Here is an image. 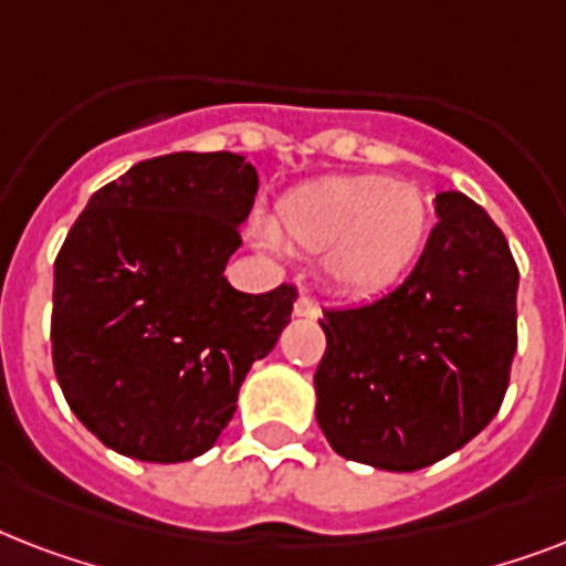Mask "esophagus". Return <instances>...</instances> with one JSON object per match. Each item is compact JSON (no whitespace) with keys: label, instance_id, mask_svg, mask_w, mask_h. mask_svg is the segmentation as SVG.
Listing matches in <instances>:
<instances>
[{"label":"esophagus","instance_id":"esophagus-1","mask_svg":"<svg viewBox=\"0 0 566 566\" xmlns=\"http://www.w3.org/2000/svg\"><path fill=\"white\" fill-rule=\"evenodd\" d=\"M293 314L305 319H317L319 317V302L311 300V296H300L296 305H293Z\"/></svg>","mask_w":566,"mask_h":566}]
</instances>
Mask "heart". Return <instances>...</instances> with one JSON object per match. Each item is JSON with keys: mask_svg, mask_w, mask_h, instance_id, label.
I'll use <instances>...</instances> for the list:
<instances>
[{"mask_svg": "<svg viewBox=\"0 0 566 566\" xmlns=\"http://www.w3.org/2000/svg\"><path fill=\"white\" fill-rule=\"evenodd\" d=\"M273 229L296 247L323 252L335 287L376 296L417 264L429 234V205L408 181L332 176L284 196Z\"/></svg>", "mask_w": 566, "mask_h": 566, "instance_id": "heart-1", "label": "heart"}]
</instances>
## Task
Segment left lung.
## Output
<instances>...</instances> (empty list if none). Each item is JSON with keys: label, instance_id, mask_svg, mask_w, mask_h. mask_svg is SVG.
I'll return each mask as SVG.
<instances>
[{"label": "left lung", "instance_id": "1", "mask_svg": "<svg viewBox=\"0 0 566 566\" xmlns=\"http://www.w3.org/2000/svg\"><path fill=\"white\" fill-rule=\"evenodd\" d=\"M438 222L396 291L326 311L317 422L337 455L411 473L496 417L517 353L520 270L470 196L434 199Z\"/></svg>", "mask_w": 566, "mask_h": 566}]
</instances>
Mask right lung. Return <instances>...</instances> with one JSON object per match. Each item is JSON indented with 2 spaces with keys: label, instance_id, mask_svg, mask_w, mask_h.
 <instances>
[{
  "label": "right lung",
  "instance_id": "right-lung-1",
  "mask_svg": "<svg viewBox=\"0 0 566 566\" xmlns=\"http://www.w3.org/2000/svg\"><path fill=\"white\" fill-rule=\"evenodd\" d=\"M258 172L231 153L135 164L91 196L55 258L52 364L73 413L119 455L179 464L217 443L296 287L226 282Z\"/></svg>",
  "mask_w": 566,
  "mask_h": 566
}]
</instances>
